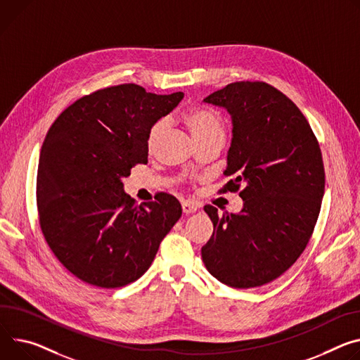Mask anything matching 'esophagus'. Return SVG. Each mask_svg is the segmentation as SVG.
I'll return each mask as SVG.
<instances>
[{"label":"esophagus","mask_w":360,"mask_h":360,"mask_svg":"<svg viewBox=\"0 0 360 360\" xmlns=\"http://www.w3.org/2000/svg\"><path fill=\"white\" fill-rule=\"evenodd\" d=\"M197 210H198V207L195 205L193 202H184V204H182V211H184L186 215H191V214H193V212H197Z\"/></svg>","instance_id":"obj_1"}]
</instances>
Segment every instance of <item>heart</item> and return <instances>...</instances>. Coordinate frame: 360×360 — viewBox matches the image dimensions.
Listing matches in <instances>:
<instances>
[{
    "label": "heart",
    "mask_w": 360,
    "mask_h": 360,
    "mask_svg": "<svg viewBox=\"0 0 360 360\" xmlns=\"http://www.w3.org/2000/svg\"><path fill=\"white\" fill-rule=\"evenodd\" d=\"M182 120L197 143L211 138L222 139L224 136V122L221 116L210 109L192 108L182 115ZM163 129H165V122L163 120H158L149 127L146 138V146L149 150L155 146L156 141L163 132Z\"/></svg>",
    "instance_id": "1"
}]
</instances>
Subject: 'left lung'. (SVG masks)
<instances>
[{
	"label": "left lung",
	"instance_id": "left-lung-1",
	"mask_svg": "<svg viewBox=\"0 0 360 360\" xmlns=\"http://www.w3.org/2000/svg\"><path fill=\"white\" fill-rule=\"evenodd\" d=\"M226 109L233 141L219 192H237L240 212L205 205L214 233L202 247L207 270L234 288L267 284L304 251L320 212L324 167L313 130L285 94L264 82H236L204 99Z\"/></svg>",
	"mask_w": 360,
	"mask_h": 360
}]
</instances>
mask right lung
Wrapping results in <instances>:
<instances>
[{"label": "right lung", "instance_id": "right-lung-1", "mask_svg": "<svg viewBox=\"0 0 360 360\" xmlns=\"http://www.w3.org/2000/svg\"><path fill=\"white\" fill-rule=\"evenodd\" d=\"M182 97L112 86L83 96L49 129L37 171L40 226L60 263L82 281L102 288L136 281L181 218L172 195L138 205L122 179L148 163L149 127Z\"/></svg>", "mask_w": 360, "mask_h": 360}]
</instances>
